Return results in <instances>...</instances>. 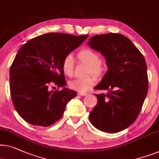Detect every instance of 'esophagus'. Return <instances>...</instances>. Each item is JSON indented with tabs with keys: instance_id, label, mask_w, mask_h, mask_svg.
Returning a JSON list of instances; mask_svg holds the SVG:
<instances>
[{
	"instance_id": "obj_1",
	"label": "esophagus",
	"mask_w": 159,
	"mask_h": 159,
	"mask_svg": "<svg viewBox=\"0 0 159 159\" xmlns=\"http://www.w3.org/2000/svg\"><path fill=\"white\" fill-rule=\"evenodd\" d=\"M78 95L80 96H85L87 95V93H78Z\"/></svg>"
}]
</instances>
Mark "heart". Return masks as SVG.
<instances>
[{"mask_svg": "<svg viewBox=\"0 0 159 159\" xmlns=\"http://www.w3.org/2000/svg\"><path fill=\"white\" fill-rule=\"evenodd\" d=\"M77 58L80 61L86 64L88 67L87 74L94 75L96 77H100L104 72L105 66L104 63L100 61V56L98 52L87 48L80 50L77 54ZM63 72L68 77L73 75L74 71V59L71 54L65 57L61 64ZM95 83V78L93 76H87L83 78H77L69 82V86L71 89L83 93L91 87Z\"/></svg>", "mask_w": 159, "mask_h": 159, "instance_id": "obj_1", "label": "heart"}]
</instances>
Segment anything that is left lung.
<instances>
[{
	"label": "left lung",
	"instance_id": "obj_1",
	"mask_svg": "<svg viewBox=\"0 0 159 159\" xmlns=\"http://www.w3.org/2000/svg\"><path fill=\"white\" fill-rule=\"evenodd\" d=\"M87 44L105 57L108 68L94 87L108 93L95 94L98 104L89 112V121L101 131L118 133L134 123L146 98V60L129 39L120 34L96 35Z\"/></svg>",
	"mask_w": 159,
	"mask_h": 159
}]
</instances>
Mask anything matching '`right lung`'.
<instances>
[{
	"mask_svg": "<svg viewBox=\"0 0 159 159\" xmlns=\"http://www.w3.org/2000/svg\"><path fill=\"white\" fill-rule=\"evenodd\" d=\"M88 36L48 33L20 48L9 72L10 91L13 106L25 121L48 127L61 118L66 104L77 93L66 87L50 90L49 84L65 86L64 59Z\"/></svg>",
	"mask_w": 159,
	"mask_h": 159,
	"instance_id": "right-lung-1",
	"label": "right lung"
}]
</instances>
